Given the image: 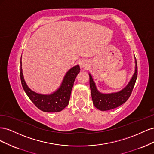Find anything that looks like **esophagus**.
<instances>
[{
	"mask_svg": "<svg viewBox=\"0 0 154 154\" xmlns=\"http://www.w3.org/2000/svg\"><path fill=\"white\" fill-rule=\"evenodd\" d=\"M87 64H88V62L87 60H82V61H81L80 63V66L81 68H83V67H85V66H87Z\"/></svg>",
	"mask_w": 154,
	"mask_h": 154,
	"instance_id": "1",
	"label": "esophagus"
}]
</instances>
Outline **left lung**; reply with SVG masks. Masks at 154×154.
I'll return each mask as SVG.
<instances>
[{"label":"left lung","instance_id":"left-lung-1","mask_svg":"<svg viewBox=\"0 0 154 154\" xmlns=\"http://www.w3.org/2000/svg\"><path fill=\"white\" fill-rule=\"evenodd\" d=\"M136 67L135 72L128 84L123 89L118 92L110 93V94H103L97 90L95 83L89 74L90 77V88L91 91V96L93 104L97 109L102 111L109 110L116 108L122 105L129 98L132 94L135 83L137 76V66L136 60Z\"/></svg>","mask_w":154,"mask_h":154}]
</instances>
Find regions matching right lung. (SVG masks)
<instances>
[{"mask_svg": "<svg viewBox=\"0 0 154 154\" xmlns=\"http://www.w3.org/2000/svg\"><path fill=\"white\" fill-rule=\"evenodd\" d=\"M80 66H74L67 71L61 85L53 94H40L31 91L27 87L22 74L20 58V80L23 88L34 105L43 112H57L62 110L68 105L74 80L80 72Z\"/></svg>", "mask_w": 154, "mask_h": 154, "instance_id": "right-lung-1", "label": "right lung"}]
</instances>
